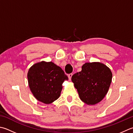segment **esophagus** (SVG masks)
I'll return each instance as SVG.
<instances>
[{
  "mask_svg": "<svg viewBox=\"0 0 133 133\" xmlns=\"http://www.w3.org/2000/svg\"><path fill=\"white\" fill-rule=\"evenodd\" d=\"M72 75V73H70V74H69L68 75V77H69V80H71Z\"/></svg>",
  "mask_w": 133,
  "mask_h": 133,
  "instance_id": "esophagus-1",
  "label": "esophagus"
}]
</instances>
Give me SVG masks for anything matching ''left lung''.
Returning <instances> with one entry per match:
<instances>
[{"mask_svg": "<svg viewBox=\"0 0 133 133\" xmlns=\"http://www.w3.org/2000/svg\"><path fill=\"white\" fill-rule=\"evenodd\" d=\"M112 74L105 64L86 63L82 70L71 77L72 82L78 92L80 99L88 105H93L103 100L107 93Z\"/></svg>", "mask_w": 133, "mask_h": 133, "instance_id": "obj_1", "label": "left lung"}]
</instances>
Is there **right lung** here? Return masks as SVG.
I'll list each match as a JSON object with an SVG mask.
<instances>
[{
  "label": "right lung",
  "mask_w": 133,
  "mask_h": 133,
  "mask_svg": "<svg viewBox=\"0 0 133 133\" xmlns=\"http://www.w3.org/2000/svg\"><path fill=\"white\" fill-rule=\"evenodd\" d=\"M28 79L34 96L45 104H50L58 99L62 90V84L69 79L63 70L51 62L34 64L29 70Z\"/></svg>",
  "instance_id": "add662e5"
}]
</instances>
